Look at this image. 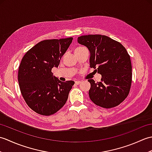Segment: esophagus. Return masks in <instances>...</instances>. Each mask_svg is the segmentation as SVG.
Returning a JSON list of instances; mask_svg holds the SVG:
<instances>
[{"label": "esophagus", "instance_id": "esophagus-1", "mask_svg": "<svg viewBox=\"0 0 152 152\" xmlns=\"http://www.w3.org/2000/svg\"><path fill=\"white\" fill-rule=\"evenodd\" d=\"M80 83H81V82H80V81H76L75 82V83H76V85H79Z\"/></svg>", "mask_w": 152, "mask_h": 152}]
</instances>
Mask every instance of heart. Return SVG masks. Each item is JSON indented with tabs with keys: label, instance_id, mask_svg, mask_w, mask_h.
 Returning <instances> with one entry per match:
<instances>
[{
	"label": "heart",
	"instance_id": "obj_1",
	"mask_svg": "<svg viewBox=\"0 0 152 152\" xmlns=\"http://www.w3.org/2000/svg\"><path fill=\"white\" fill-rule=\"evenodd\" d=\"M83 48H83V47H78V48H76V49L75 50V51H76V50H82V49H83Z\"/></svg>",
	"mask_w": 152,
	"mask_h": 152
}]
</instances>
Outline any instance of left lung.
Masks as SVG:
<instances>
[{"label": "left lung", "mask_w": 152, "mask_h": 152, "mask_svg": "<svg viewBox=\"0 0 152 152\" xmlns=\"http://www.w3.org/2000/svg\"><path fill=\"white\" fill-rule=\"evenodd\" d=\"M78 42L89 51V66L101 74V81L91 84L89 98L96 105L110 108L127 97L132 82V66L127 50L118 42L101 34L83 35Z\"/></svg>", "instance_id": "1"}]
</instances>
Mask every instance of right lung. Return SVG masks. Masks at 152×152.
Here are the masks:
<instances>
[{
    "label": "right lung",
    "instance_id": "right-lung-1",
    "mask_svg": "<svg viewBox=\"0 0 152 152\" xmlns=\"http://www.w3.org/2000/svg\"><path fill=\"white\" fill-rule=\"evenodd\" d=\"M72 39L41 41L23 57L18 71L19 88L27 105L38 114L52 115L67 101L74 82L60 81L51 69L59 66Z\"/></svg>",
    "mask_w": 152,
    "mask_h": 152
}]
</instances>
